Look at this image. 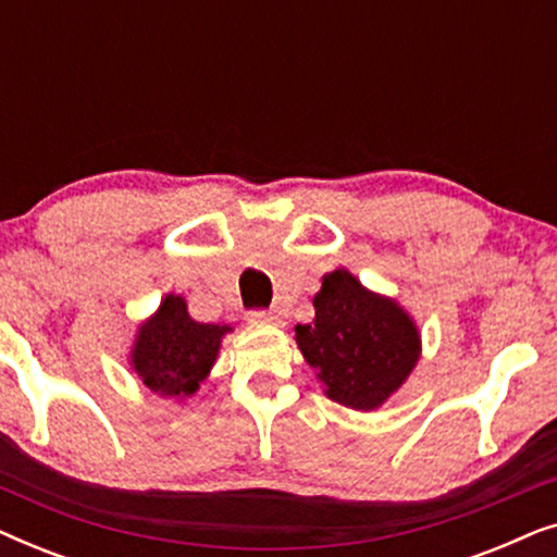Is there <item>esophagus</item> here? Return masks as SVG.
I'll use <instances>...</instances> for the list:
<instances>
[{"instance_id":"obj_1","label":"esophagus","mask_w":557,"mask_h":557,"mask_svg":"<svg viewBox=\"0 0 557 557\" xmlns=\"http://www.w3.org/2000/svg\"><path fill=\"white\" fill-rule=\"evenodd\" d=\"M246 319L250 324H281L278 314H273V311H265V309H253L248 311Z\"/></svg>"}]
</instances>
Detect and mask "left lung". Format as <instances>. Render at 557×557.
Here are the masks:
<instances>
[{
	"label": "left lung",
	"mask_w": 557,
	"mask_h": 557,
	"mask_svg": "<svg viewBox=\"0 0 557 557\" xmlns=\"http://www.w3.org/2000/svg\"><path fill=\"white\" fill-rule=\"evenodd\" d=\"M314 309V322L296 326V345L324 383L326 398L355 410L383 406L421 357L413 319L345 269L322 278Z\"/></svg>",
	"instance_id": "left-lung-1"
}]
</instances>
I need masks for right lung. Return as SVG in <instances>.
<instances>
[{
	"label": "right lung",
	"instance_id": "obj_1",
	"mask_svg": "<svg viewBox=\"0 0 557 557\" xmlns=\"http://www.w3.org/2000/svg\"><path fill=\"white\" fill-rule=\"evenodd\" d=\"M227 332L225 324L195 322L187 301L166 294L157 314L139 326L128 362L151 393L189 398L215 364Z\"/></svg>",
	"mask_w": 557,
	"mask_h": 557
}]
</instances>
